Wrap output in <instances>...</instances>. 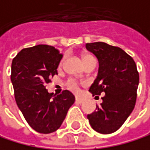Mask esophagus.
I'll return each instance as SVG.
<instances>
[{
    "mask_svg": "<svg viewBox=\"0 0 150 150\" xmlns=\"http://www.w3.org/2000/svg\"><path fill=\"white\" fill-rule=\"evenodd\" d=\"M75 101H76L77 103H81L83 102V100L81 99V98L78 97V96H76V97H75Z\"/></svg>",
    "mask_w": 150,
    "mask_h": 150,
    "instance_id": "34e87169",
    "label": "esophagus"
}]
</instances>
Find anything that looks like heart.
Segmentation results:
<instances>
[{
  "label": "heart",
  "instance_id": "1",
  "mask_svg": "<svg viewBox=\"0 0 150 150\" xmlns=\"http://www.w3.org/2000/svg\"><path fill=\"white\" fill-rule=\"evenodd\" d=\"M91 59H93V57L91 55L85 54L82 56V60H83L84 64H87ZM67 86L70 91H74V93H77V91H79V83H78V81L74 79H69L67 82Z\"/></svg>",
  "mask_w": 150,
  "mask_h": 150
}]
</instances>
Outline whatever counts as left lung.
Returning <instances> with one entry per match:
<instances>
[{
  "label": "left lung",
  "mask_w": 150,
  "mask_h": 150,
  "mask_svg": "<svg viewBox=\"0 0 150 150\" xmlns=\"http://www.w3.org/2000/svg\"><path fill=\"white\" fill-rule=\"evenodd\" d=\"M86 48L99 61L97 78L89 91L93 95L105 93L101 106L96 105V111L87 117L98 133H114L135 107L139 82L137 65L123 49L106 43H88Z\"/></svg>",
  "instance_id": "obj_1"
}]
</instances>
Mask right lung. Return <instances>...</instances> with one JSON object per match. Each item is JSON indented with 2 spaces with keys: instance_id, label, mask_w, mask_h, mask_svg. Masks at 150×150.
Returning a JSON list of instances; mask_svg holds the SVG:
<instances>
[{
  "instance_id": "obj_1",
  "label": "right lung",
  "mask_w": 150,
  "mask_h": 150,
  "mask_svg": "<svg viewBox=\"0 0 150 150\" xmlns=\"http://www.w3.org/2000/svg\"><path fill=\"white\" fill-rule=\"evenodd\" d=\"M62 57L54 47L37 45L22 49L12 62L11 81L17 106L30 127L41 134L59 129L75 102L68 90L54 95L46 89L50 78L57 74Z\"/></svg>"
}]
</instances>
